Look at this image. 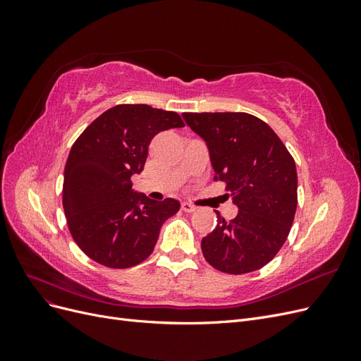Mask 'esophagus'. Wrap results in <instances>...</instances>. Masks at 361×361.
Here are the masks:
<instances>
[{"label":"esophagus","instance_id":"obj_1","mask_svg":"<svg viewBox=\"0 0 361 361\" xmlns=\"http://www.w3.org/2000/svg\"><path fill=\"white\" fill-rule=\"evenodd\" d=\"M182 211H183V212H194V211H197V207H195V206L191 204V203H188V202H183V203H182Z\"/></svg>","mask_w":361,"mask_h":361}]
</instances>
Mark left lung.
Masks as SVG:
<instances>
[{
    "label": "left lung",
    "instance_id": "left-lung-1",
    "mask_svg": "<svg viewBox=\"0 0 361 361\" xmlns=\"http://www.w3.org/2000/svg\"><path fill=\"white\" fill-rule=\"evenodd\" d=\"M209 150L215 180L226 182L238 206L233 220L216 212V227L202 239L204 259L227 274H247L274 259L297 211V167L264 120L247 113H183Z\"/></svg>",
    "mask_w": 361,
    "mask_h": 361
}]
</instances>
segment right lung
<instances>
[{
  "mask_svg": "<svg viewBox=\"0 0 361 361\" xmlns=\"http://www.w3.org/2000/svg\"><path fill=\"white\" fill-rule=\"evenodd\" d=\"M178 113L145 104L116 105L76 138L64 167L63 207L73 241L108 268H130L150 256L174 199L150 200L133 190L145 169L152 138L183 128Z\"/></svg>",
  "mask_w": 361,
  "mask_h": 361,
  "instance_id": "right-lung-1",
  "label": "right lung"
}]
</instances>
